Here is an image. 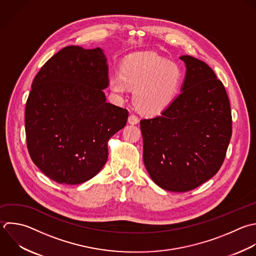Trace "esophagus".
<instances>
[{"instance_id": "1", "label": "esophagus", "mask_w": 256, "mask_h": 256, "mask_svg": "<svg viewBox=\"0 0 256 256\" xmlns=\"http://www.w3.org/2000/svg\"><path fill=\"white\" fill-rule=\"evenodd\" d=\"M128 122H129V124L135 125V124H137V123L139 122V119L137 118L136 115L131 114V115H129V117H128Z\"/></svg>"}]
</instances>
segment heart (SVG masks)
Here are the masks:
<instances>
[{
	"label": "heart",
	"instance_id": "b5f03b06",
	"mask_svg": "<svg viewBox=\"0 0 256 256\" xmlns=\"http://www.w3.org/2000/svg\"><path fill=\"white\" fill-rule=\"evenodd\" d=\"M183 83V71L179 65L155 54L140 53L126 58L120 74L109 78L110 90L123 95L134 89L133 104L147 115H155L167 108L178 96Z\"/></svg>",
	"mask_w": 256,
	"mask_h": 256
}]
</instances>
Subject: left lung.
<instances>
[{
  "label": "left lung",
  "instance_id": "left-lung-1",
  "mask_svg": "<svg viewBox=\"0 0 256 256\" xmlns=\"http://www.w3.org/2000/svg\"><path fill=\"white\" fill-rule=\"evenodd\" d=\"M181 93L160 115L142 119L143 160L161 188L186 192L220 169L232 134L225 88L203 61L184 55Z\"/></svg>",
  "mask_w": 256,
  "mask_h": 256
}]
</instances>
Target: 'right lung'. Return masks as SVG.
<instances>
[{"label": "right lung", "mask_w": 256, "mask_h": 256, "mask_svg": "<svg viewBox=\"0 0 256 256\" xmlns=\"http://www.w3.org/2000/svg\"><path fill=\"white\" fill-rule=\"evenodd\" d=\"M107 59L100 48L68 46L36 75L25 111L28 151L60 183H83L108 159V141L125 127L128 111L106 102Z\"/></svg>", "instance_id": "add662e5"}]
</instances>
